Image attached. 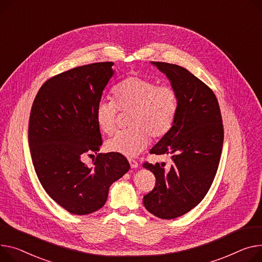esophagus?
Returning a JSON list of instances; mask_svg holds the SVG:
<instances>
[{
  "mask_svg": "<svg viewBox=\"0 0 262 262\" xmlns=\"http://www.w3.org/2000/svg\"><path fill=\"white\" fill-rule=\"evenodd\" d=\"M128 162H129L132 168H138V167H139V164H138V162H137L136 160H134V159H128Z\"/></svg>",
  "mask_w": 262,
  "mask_h": 262,
  "instance_id": "34e87169",
  "label": "esophagus"
}]
</instances>
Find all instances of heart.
Returning <instances> with one entry per match:
<instances>
[{"mask_svg": "<svg viewBox=\"0 0 262 262\" xmlns=\"http://www.w3.org/2000/svg\"><path fill=\"white\" fill-rule=\"evenodd\" d=\"M114 100H100L95 110L98 127L111 135L118 112L130 113L128 130L115 134L106 142L107 150L125 157H136L149 143V136L161 138L175 121L178 100L170 86L157 85L152 80L130 76L119 82L114 90Z\"/></svg>", "mask_w": 262, "mask_h": 262, "instance_id": "b5f03b06", "label": "heart"}]
</instances>
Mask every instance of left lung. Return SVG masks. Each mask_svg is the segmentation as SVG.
Masks as SVG:
<instances>
[{"mask_svg":"<svg viewBox=\"0 0 262 262\" xmlns=\"http://www.w3.org/2000/svg\"><path fill=\"white\" fill-rule=\"evenodd\" d=\"M166 76L176 92L178 107L173 124L150 154L169 155L172 163H144L156 177L155 188L143 197L154 216L175 219L198 205L218 169L223 125L217 98L187 69L176 64L150 62Z\"/></svg>","mask_w":262,"mask_h":262,"instance_id":"left-lung-1","label":"left lung"}]
</instances>
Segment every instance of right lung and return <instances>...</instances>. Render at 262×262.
I'll use <instances>...</instances> for the list:
<instances>
[{"instance_id":"add662e5","label":"right lung","mask_w":262,"mask_h":262,"mask_svg":"<svg viewBox=\"0 0 262 262\" xmlns=\"http://www.w3.org/2000/svg\"><path fill=\"white\" fill-rule=\"evenodd\" d=\"M113 66L93 63L52 77L32 104L28 141L34 169L50 198L75 215L100 210L110 186L130 168L116 152L98 154L92 165L82 161L102 145L95 110L115 75Z\"/></svg>"}]
</instances>
